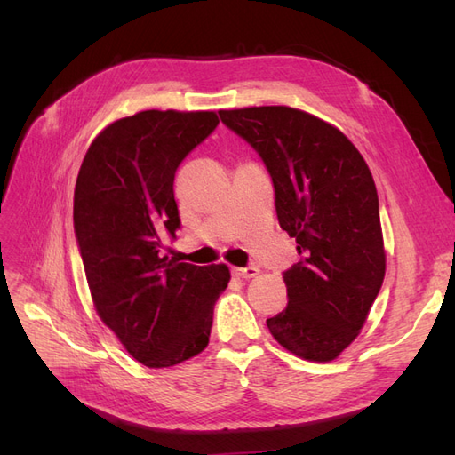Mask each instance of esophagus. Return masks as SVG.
<instances>
[{
    "instance_id": "34e87169",
    "label": "esophagus",
    "mask_w": 455,
    "mask_h": 455,
    "mask_svg": "<svg viewBox=\"0 0 455 455\" xmlns=\"http://www.w3.org/2000/svg\"><path fill=\"white\" fill-rule=\"evenodd\" d=\"M233 273H235L239 279H252L259 273V269L254 266H246V267H233Z\"/></svg>"
}]
</instances>
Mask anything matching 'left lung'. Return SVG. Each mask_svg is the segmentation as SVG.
Listing matches in <instances>:
<instances>
[{
	"mask_svg": "<svg viewBox=\"0 0 455 455\" xmlns=\"http://www.w3.org/2000/svg\"><path fill=\"white\" fill-rule=\"evenodd\" d=\"M249 142L275 188L281 228L299 261L283 273L288 306L267 319L284 349L328 363L359 336L385 277L379 201L366 161L346 134L288 106L220 109Z\"/></svg>",
	"mask_w": 455,
	"mask_h": 455,
	"instance_id": "8db88e82",
	"label": "left lung"
}]
</instances>
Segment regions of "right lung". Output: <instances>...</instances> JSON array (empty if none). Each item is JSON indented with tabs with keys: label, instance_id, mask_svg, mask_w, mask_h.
<instances>
[{
	"label": "right lung",
	"instance_id": "right-lung-1",
	"mask_svg": "<svg viewBox=\"0 0 455 455\" xmlns=\"http://www.w3.org/2000/svg\"><path fill=\"white\" fill-rule=\"evenodd\" d=\"M214 112H146L108 125L89 146L74 191V229L96 313L148 368L209 346L229 269L163 256L180 216L174 174L218 127Z\"/></svg>",
	"mask_w": 455,
	"mask_h": 455
}]
</instances>
